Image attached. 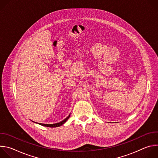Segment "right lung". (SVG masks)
<instances>
[{
  "label": "right lung",
  "mask_w": 158,
  "mask_h": 158,
  "mask_svg": "<svg viewBox=\"0 0 158 158\" xmlns=\"http://www.w3.org/2000/svg\"><path fill=\"white\" fill-rule=\"evenodd\" d=\"M69 117H70V114L69 115L68 117L66 118L65 119H64V120L62 121L61 122L58 123H56V124H42V123H38V124H40V125H42V126H43L50 127H56L60 126H62L63 124H64V123L66 122V121L69 118Z\"/></svg>",
  "instance_id": "obj_1"
}]
</instances>
